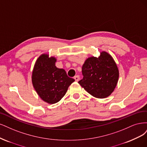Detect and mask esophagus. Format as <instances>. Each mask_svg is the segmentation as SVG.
<instances>
[{"label": "esophagus", "mask_w": 147, "mask_h": 147, "mask_svg": "<svg viewBox=\"0 0 147 147\" xmlns=\"http://www.w3.org/2000/svg\"><path fill=\"white\" fill-rule=\"evenodd\" d=\"M74 78L76 81L78 82V81H79V76H74Z\"/></svg>", "instance_id": "1"}]
</instances>
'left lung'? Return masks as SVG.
<instances>
[{
	"label": "left lung",
	"instance_id": "8db88e82",
	"mask_svg": "<svg viewBox=\"0 0 147 147\" xmlns=\"http://www.w3.org/2000/svg\"><path fill=\"white\" fill-rule=\"evenodd\" d=\"M84 78L79 84L89 94L96 98L110 96L117 86L119 70L111 54L103 51L96 57H90L82 68Z\"/></svg>",
	"mask_w": 147,
	"mask_h": 147
}]
</instances>
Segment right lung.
I'll return each mask as SVG.
<instances>
[{
	"label": "right lung",
	"mask_w": 147,
	"mask_h": 147,
	"mask_svg": "<svg viewBox=\"0 0 147 147\" xmlns=\"http://www.w3.org/2000/svg\"><path fill=\"white\" fill-rule=\"evenodd\" d=\"M57 59L42 54L35 61L32 73V82L38 95L45 102L53 105L60 101L74 79L65 70L56 67Z\"/></svg>",
	"instance_id": "add662e5"
}]
</instances>
